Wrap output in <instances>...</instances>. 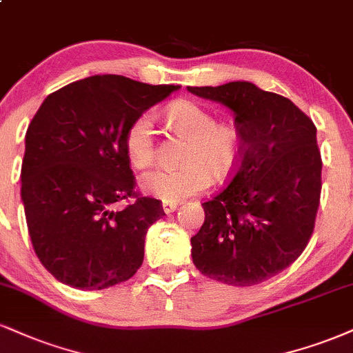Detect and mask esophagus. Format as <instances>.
I'll return each instance as SVG.
<instances>
[{
    "instance_id": "obj_1",
    "label": "esophagus",
    "mask_w": 353,
    "mask_h": 353,
    "mask_svg": "<svg viewBox=\"0 0 353 353\" xmlns=\"http://www.w3.org/2000/svg\"><path fill=\"white\" fill-rule=\"evenodd\" d=\"M177 209V203L176 202H163V210L164 214H172L174 210Z\"/></svg>"
}]
</instances>
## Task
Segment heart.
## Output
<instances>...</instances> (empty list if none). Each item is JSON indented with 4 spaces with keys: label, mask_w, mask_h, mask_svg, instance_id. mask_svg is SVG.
<instances>
[{
    "label": "heart",
    "mask_w": 353,
    "mask_h": 353,
    "mask_svg": "<svg viewBox=\"0 0 353 353\" xmlns=\"http://www.w3.org/2000/svg\"><path fill=\"white\" fill-rule=\"evenodd\" d=\"M174 133L188 139L179 169H152L139 181L143 192L163 202H181L205 190L212 174L222 179L235 171L241 158V136L232 121H215L214 113L190 100H177L165 110ZM125 152L138 169L156 158V133L151 114L134 118L125 134Z\"/></svg>",
    "instance_id": "obj_1"
}]
</instances>
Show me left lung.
I'll return each mask as SVG.
<instances>
[{
    "instance_id": "8db88e82",
    "label": "left lung",
    "mask_w": 353,
    "mask_h": 353,
    "mask_svg": "<svg viewBox=\"0 0 353 353\" xmlns=\"http://www.w3.org/2000/svg\"><path fill=\"white\" fill-rule=\"evenodd\" d=\"M230 108L241 158L230 182L203 202L190 239L195 268L230 286H253L292 265L309 243L321 201L316 126L286 97L250 82L188 87Z\"/></svg>"
}]
</instances>
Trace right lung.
<instances>
[{"mask_svg":"<svg viewBox=\"0 0 353 353\" xmlns=\"http://www.w3.org/2000/svg\"><path fill=\"white\" fill-rule=\"evenodd\" d=\"M177 88L93 75L50 93L34 114L21 199L34 252L61 283L105 290L143 265L146 232L164 210L158 199L134 190L125 134Z\"/></svg>","mask_w":353,"mask_h":353,"instance_id":"right-lung-1","label":"right lung"}]
</instances>
